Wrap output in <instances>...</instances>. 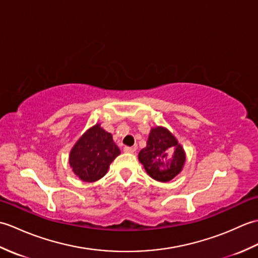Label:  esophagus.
Returning a JSON list of instances; mask_svg holds the SVG:
<instances>
[{
	"label": "esophagus",
	"mask_w": 258,
	"mask_h": 258,
	"mask_svg": "<svg viewBox=\"0 0 258 258\" xmlns=\"http://www.w3.org/2000/svg\"><path fill=\"white\" fill-rule=\"evenodd\" d=\"M123 151L125 152V153H133L135 150L133 149V147H130V146H125V147H123Z\"/></svg>",
	"instance_id": "34e87169"
}]
</instances>
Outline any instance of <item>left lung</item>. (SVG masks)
<instances>
[{
	"instance_id": "8db88e82",
	"label": "left lung",
	"mask_w": 258,
	"mask_h": 258,
	"mask_svg": "<svg viewBox=\"0 0 258 258\" xmlns=\"http://www.w3.org/2000/svg\"><path fill=\"white\" fill-rule=\"evenodd\" d=\"M139 160L152 178L168 182L183 168L185 153L172 133L157 126L152 128L146 147L139 153Z\"/></svg>"
}]
</instances>
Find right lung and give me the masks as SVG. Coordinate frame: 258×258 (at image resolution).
Instances as JSON below:
<instances>
[{
  "mask_svg": "<svg viewBox=\"0 0 258 258\" xmlns=\"http://www.w3.org/2000/svg\"><path fill=\"white\" fill-rule=\"evenodd\" d=\"M119 153L112 135L96 124L74 145L70 154V165L82 180L95 182L106 174L109 164Z\"/></svg>",
  "mask_w": 258,
  "mask_h": 258,
  "instance_id": "right-lung-1",
  "label": "right lung"
}]
</instances>
